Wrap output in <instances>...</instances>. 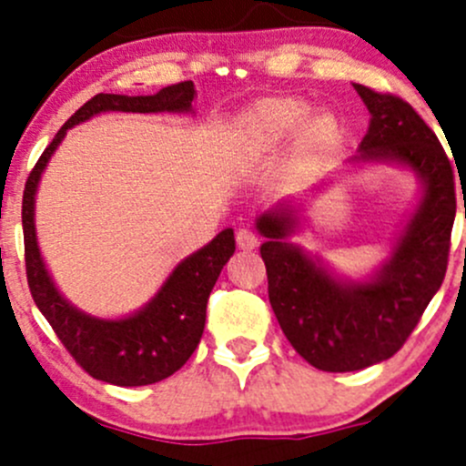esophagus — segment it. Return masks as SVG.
I'll return each instance as SVG.
<instances>
[{"label":"esophagus","mask_w":466,"mask_h":466,"mask_svg":"<svg viewBox=\"0 0 466 466\" xmlns=\"http://www.w3.org/2000/svg\"><path fill=\"white\" fill-rule=\"evenodd\" d=\"M257 243H259V238H257V234L252 232V229L241 228L237 232V246L241 248V250H255Z\"/></svg>","instance_id":"1"}]
</instances>
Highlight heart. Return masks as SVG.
<instances>
[{
    "mask_svg": "<svg viewBox=\"0 0 466 466\" xmlns=\"http://www.w3.org/2000/svg\"><path fill=\"white\" fill-rule=\"evenodd\" d=\"M250 144L259 148H277L298 135V150L316 155L338 139L340 126L331 112H316L299 98H270L252 107L243 121Z\"/></svg>",
    "mask_w": 466,
    "mask_h": 466,
    "instance_id": "1",
    "label": "heart"
}]
</instances>
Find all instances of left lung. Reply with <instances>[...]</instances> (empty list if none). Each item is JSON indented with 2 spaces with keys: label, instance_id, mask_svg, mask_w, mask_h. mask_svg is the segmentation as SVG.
I'll return each instance as SVG.
<instances>
[{
  "label": "left lung",
  "instance_id": "left-lung-1",
  "mask_svg": "<svg viewBox=\"0 0 466 466\" xmlns=\"http://www.w3.org/2000/svg\"><path fill=\"white\" fill-rule=\"evenodd\" d=\"M354 89L372 119L350 162L401 164L424 185L390 259L370 279H340L289 241L298 209L279 205L257 218L277 322L295 351L322 372H356L401 350L444 281L455 220L453 168L433 130L403 98L359 83Z\"/></svg>",
  "mask_w": 466,
  "mask_h": 466
}]
</instances>
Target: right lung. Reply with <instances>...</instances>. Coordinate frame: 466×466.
<instances>
[{"mask_svg":"<svg viewBox=\"0 0 466 466\" xmlns=\"http://www.w3.org/2000/svg\"><path fill=\"white\" fill-rule=\"evenodd\" d=\"M191 81L162 87L150 96L96 94L78 107L33 167L22 198L26 279L33 302L51 324L65 350L89 377L112 385H150L182 368L203 338L207 299L220 270L234 255V229H223L205 248L173 268L146 307L133 316L103 320L83 313L60 295L42 261L35 238V191L51 155L69 128L101 112H194Z\"/></svg>","mask_w":466,"mask_h":466,"instance_id":"obj_1","label":"right lung"}]
</instances>
